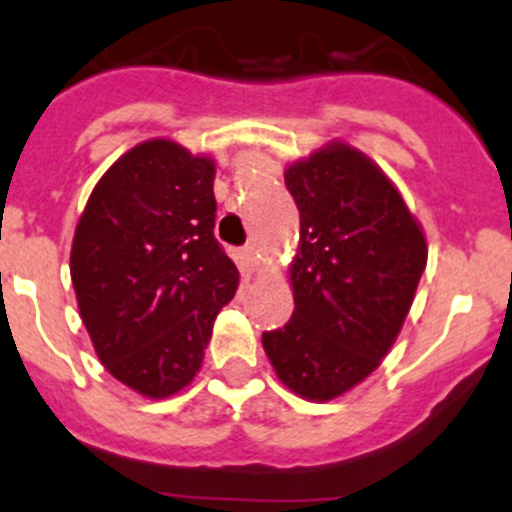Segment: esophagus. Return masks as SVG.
Returning <instances> with one entry per match:
<instances>
[{
	"label": "esophagus",
	"instance_id": "obj_1",
	"mask_svg": "<svg viewBox=\"0 0 512 512\" xmlns=\"http://www.w3.org/2000/svg\"><path fill=\"white\" fill-rule=\"evenodd\" d=\"M239 258H241V263H244V268L249 273H254L256 271V266H258V258H256V249L254 246H244V249H239Z\"/></svg>",
	"mask_w": 512,
	"mask_h": 512
}]
</instances>
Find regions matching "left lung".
Masks as SVG:
<instances>
[{"label": "left lung", "mask_w": 512, "mask_h": 512, "mask_svg": "<svg viewBox=\"0 0 512 512\" xmlns=\"http://www.w3.org/2000/svg\"><path fill=\"white\" fill-rule=\"evenodd\" d=\"M286 189L301 214L296 308L263 333V351L293 393L331 401L391 351L426 271V236L388 176L348 144L288 166Z\"/></svg>", "instance_id": "left-lung-1"}]
</instances>
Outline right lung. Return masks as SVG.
<instances>
[{
    "instance_id": "obj_1",
    "label": "right lung",
    "mask_w": 512,
    "mask_h": 512,
    "mask_svg": "<svg viewBox=\"0 0 512 512\" xmlns=\"http://www.w3.org/2000/svg\"><path fill=\"white\" fill-rule=\"evenodd\" d=\"M214 161L169 139L126 151L72 244L79 313L106 371L146 398L194 381L239 268L214 236Z\"/></svg>"
}]
</instances>
